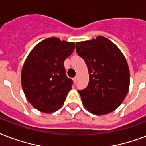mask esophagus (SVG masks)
Returning a JSON list of instances; mask_svg holds the SVG:
<instances>
[{"label":"esophagus","mask_w":146,"mask_h":146,"mask_svg":"<svg viewBox=\"0 0 146 146\" xmlns=\"http://www.w3.org/2000/svg\"><path fill=\"white\" fill-rule=\"evenodd\" d=\"M77 80H78L77 76H75V77L73 78V82H74L76 83V82H77Z\"/></svg>","instance_id":"esophagus-1"}]
</instances>
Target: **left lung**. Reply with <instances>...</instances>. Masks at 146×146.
Wrapping results in <instances>:
<instances>
[{
	"label": "left lung",
	"instance_id": "left-lung-1",
	"mask_svg": "<svg viewBox=\"0 0 146 146\" xmlns=\"http://www.w3.org/2000/svg\"><path fill=\"white\" fill-rule=\"evenodd\" d=\"M76 50L89 70L88 86L78 91L85 108L96 115L116 110L129 89V66L121 50L103 36L76 42Z\"/></svg>",
	"mask_w": 146,
	"mask_h": 146
}]
</instances>
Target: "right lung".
<instances>
[{"mask_svg":"<svg viewBox=\"0 0 146 146\" xmlns=\"http://www.w3.org/2000/svg\"><path fill=\"white\" fill-rule=\"evenodd\" d=\"M74 49V42L51 37L39 42L29 54L22 69L21 83L26 98L35 109L50 113L63 106L73 85L64 63Z\"/></svg>","mask_w":146,"mask_h":146,"instance_id":"obj_1","label":"right lung"}]
</instances>
